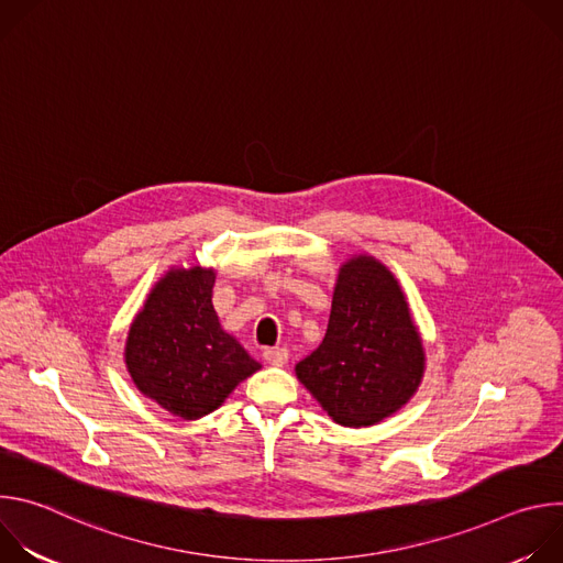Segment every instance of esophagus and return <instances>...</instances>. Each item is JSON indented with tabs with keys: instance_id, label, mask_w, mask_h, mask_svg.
I'll use <instances>...</instances> for the list:
<instances>
[{
	"instance_id": "esophagus-1",
	"label": "esophagus",
	"mask_w": 563,
	"mask_h": 563,
	"mask_svg": "<svg viewBox=\"0 0 563 563\" xmlns=\"http://www.w3.org/2000/svg\"><path fill=\"white\" fill-rule=\"evenodd\" d=\"M263 358H265L269 365L280 367V365H285V363H287L289 352H287L285 347H269V350H265V352H263Z\"/></svg>"
}]
</instances>
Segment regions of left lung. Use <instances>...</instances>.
<instances>
[{
    "instance_id": "1",
    "label": "left lung",
    "mask_w": 563,
    "mask_h": 563,
    "mask_svg": "<svg viewBox=\"0 0 563 563\" xmlns=\"http://www.w3.org/2000/svg\"><path fill=\"white\" fill-rule=\"evenodd\" d=\"M426 347L396 276L374 256L339 267L323 343L296 365L298 380L332 421L369 428L417 394Z\"/></svg>"
}]
</instances>
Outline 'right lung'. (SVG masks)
Here are the masks:
<instances>
[{"label":"right lung","mask_w":563,"mask_h":563,"mask_svg":"<svg viewBox=\"0 0 563 563\" xmlns=\"http://www.w3.org/2000/svg\"><path fill=\"white\" fill-rule=\"evenodd\" d=\"M216 269L172 267L146 294L124 343L135 387L169 415L196 421L261 369L222 330L211 296Z\"/></svg>","instance_id":"obj_1"}]
</instances>
